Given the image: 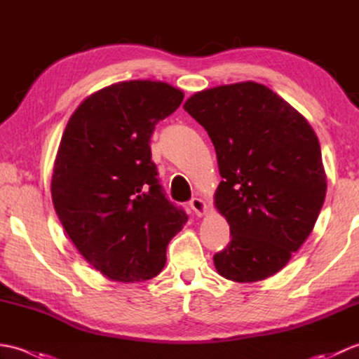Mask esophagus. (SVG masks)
Masks as SVG:
<instances>
[{"label": "esophagus", "mask_w": 359, "mask_h": 359, "mask_svg": "<svg viewBox=\"0 0 359 359\" xmlns=\"http://www.w3.org/2000/svg\"><path fill=\"white\" fill-rule=\"evenodd\" d=\"M189 207H191L196 216H202L207 212V205H205V202L202 199H199V197H194V199L189 201Z\"/></svg>", "instance_id": "obj_1"}]
</instances>
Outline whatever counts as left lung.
Returning a JSON list of instances; mask_svg holds the SVG:
<instances>
[{"mask_svg": "<svg viewBox=\"0 0 359 359\" xmlns=\"http://www.w3.org/2000/svg\"><path fill=\"white\" fill-rule=\"evenodd\" d=\"M184 109L208 133L224 179L215 205L231 241L212 257L217 273L234 282L273 276L306 242L325 199L313 128L255 81L201 90Z\"/></svg>", "mask_w": 359, "mask_h": 359, "instance_id": "obj_1", "label": "left lung"}]
</instances>
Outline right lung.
<instances>
[{"label": "right lung", "mask_w": 359, "mask_h": 359, "mask_svg": "<svg viewBox=\"0 0 359 359\" xmlns=\"http://www.w3.org/2000/svg\"><path fill=\"white\" fill-rule=\"evenodd\" d=\"M184 93L163 81L103 88L66 125L52 174V202L80 255L116 282L157 276L187 212L165 197L151 135Z\"/></svg>", "instance_id": "right-lung-1"}]
</instances>
